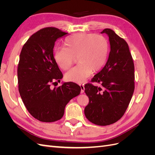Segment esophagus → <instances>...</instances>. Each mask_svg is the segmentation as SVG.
Here are the masks:
<instances>
[{"label": "esophagus", "mask_w": 155, "mask_h": 155, "mask_svg": "<svg viewBox=\"0 0 155 155\" xmlns=\"http://www.w3.org/2000/svg\"><path fill=\"white\" fill-rule=\"evenodd\" d=\"M79 86H80V88H81V93H83L84 91H85V87H84L83 85H79Z\"/></svg>", "instance_id": "34e87169"}]
</instances>
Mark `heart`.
I'll return each mask as SVG.
<instances>
[{
  "instance_id": "1",
  "label": "heart",
  "mask_w": 155,
  "mask_h": 155,
  "mask_svg": "<svg viewBox=\"0 0 155 155\" xmlns=\"http://www.w3.org/2000/svg\"><path fill=\"white\" fill-rule=\"evenodd\" d=\"M67 48H56L54 52L55 63L60 68L68 70L74 58L78 57V65L65 74L66 80L82 83L94 72L105 65L109 51V44L102 35L88 33H79L65 40Z\"/></svg>"
}]
</instances>
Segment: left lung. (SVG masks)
Here are the masks:
<instances>
[{
  "label": "left lung",
  "instance_id": "8db88e82",
  "mask_svg": "<svg viewBox=\"0 0 155 155\" xmlns=\"http://www.w3.org/2000/svg\"><path fill=\"white\" fill-rule=\"evenodd\" d=\"M101 33L109 36L110 51L105 67L92 79L102 88L85 85L89 103L84 112L91 122L105 126L116 122L127 109L134 90V66L124 39L109 28Z\"/></svg>",
  "mask_w": 155,
  "mask_h": 155
}]
</instances>
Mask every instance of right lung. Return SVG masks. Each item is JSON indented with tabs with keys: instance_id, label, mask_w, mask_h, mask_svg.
<instances>
[{
	"instance_id": "obj_1",
	"label": "right lung",
	"mask_w": 155,
	"mask_h": 155,
	"mask_svg": "<svg viewBox=\"0 0 155 155\" xmlns=\"http://www.w3.org/2000/svg\"><path fill=\"white\" fill-rule=\"evenodd\" d=\"M67 34L54 27L41 29L28 39L20 54L18 91L30 114L43 122L61 118L65 106L81 92L80 87L72 82L50 87L63 78L54 58L55 42Z\"/></svg>"
}]
</instances>
